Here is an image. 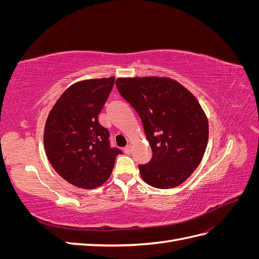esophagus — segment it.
<instances>
[{
  "mask_svg": "<svg viewBox=\"0 0 259 259\" xmlns=\"http://www.w3.org/2000/svg\"><path fill=\"white\" fill-rule=\"evenodd\" d=\"M132 150H133V149H132V146H131V145H127L126 147L124 148V152L126 153V154H131V153H132Z\"/></svg>",
  "mask_w": 259,
  "mask_h": 259,
  "instance_id": "esophagus-1",
  "label": "esophagus"
}]
</instances>
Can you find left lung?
Returning <instances> with one entry per match:
<instances>
[{"label": "left lung", "mask_w": 259, "mask_h": 259, "mask_svg": "<svg viewBox=\"0 0 259 259\" xmlns=\"http://www.w3.org/2000/svg\"><path fill=\"white\" fill-rule=\"evenodd\" d=\"M122 97L142 119L152 159L140 176L158 189L183 184L199 166L208 140V121L198 99L169 77H119Z\"/></svg>", "instance_id": "obj_1"}]
</instances>
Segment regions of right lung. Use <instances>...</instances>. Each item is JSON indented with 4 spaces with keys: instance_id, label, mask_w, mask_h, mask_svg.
<instances>
[{
    "instance_id": "obj_1",
    "label": "right lung",
    "mask_w": 259,
    "mask_h": 259,
    "mask_svg": "<svg viewBox=\"0 0 259 259\" xmlns=\"http://www.w3.org/2000/svg\"><path fill=\"white\" fill-rule=\"evenodd\" d=\"M114 76L72 84L54 105L44 127V148L59 176L71 185L94 189L110 177L117 154L98 114L110 94Z\"/></svg>"
}]
</instances>
